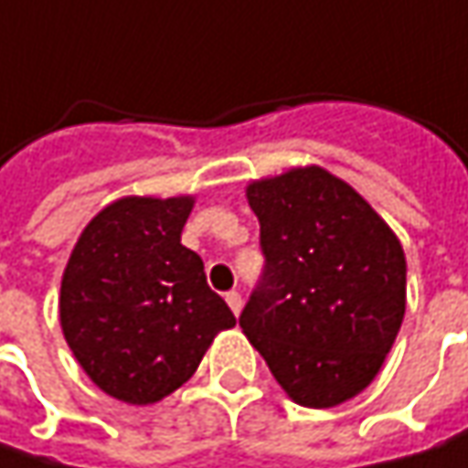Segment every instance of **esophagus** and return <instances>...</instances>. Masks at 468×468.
Listing matches in <instances>:
<instances>
[{"mask_svg":"<svg viewBox=\"0 0 468 468\" xmlns=\"http://www.w3.org/2000/svg\"><path fill=\"white\" fill-rule=\"evenodd\" d=\"M225 301H228V306L233 309L235 316L240 314V309H243V298H240V293H238V291H230V293L225 295Z\"/></svg>","mask_w":468,"mask_h":468,"instance_id":"34e87169","label":"esophagus"}]
</instances>
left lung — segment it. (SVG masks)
<instances>
[{
	"mask_svg": "<svg viewBox=\"0 0 468 468\" xmlns=\"http://www.w3.org/2000/svg\"><path fill=\"white\" fill-rule=\"evenodd\" d=\"M264 272L240 327L295 403L333 409L379 372L406 312V256L348 183L295 167L246 188Z\"/></svg>",
	"mask_w": 468,
	"mask_h": 468,
	"instance_id": "1",
	"label": "left lung"
}]
</instances>
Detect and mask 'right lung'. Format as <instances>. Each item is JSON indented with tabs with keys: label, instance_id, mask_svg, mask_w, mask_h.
<instances>
[{
	"label": "right lung",
	"instance_id": "right-lung-1",
	"mask_svg": "<svg viewBox=\"0 0 468 468\" xmlns=\"http://www.w3.org/2000/svg\"><path fill=\"white\" fill-rule=\"evenodd\" d=\"M191 196H128L93 217L62 274L59 322L83 372L133 406L188 382L217 333L235 324L180 243Z\"/></svg>",
	"mask_w": 468,
	"mask_h": 468
}]
</instances>
